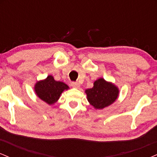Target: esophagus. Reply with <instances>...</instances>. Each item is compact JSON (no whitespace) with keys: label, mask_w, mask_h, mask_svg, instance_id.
Instances as JSON below:
<instances>
[{"label":"esophagus","mask_w":157,"mask_h":157,"mask_svg":"<svg viewBox=\"0 0 157 157\" xmlns=\"http://www.w3.org/2000/svg\"><path fill=\"white\" fill-rule=\"evenodd\" d=\"M71 86L74 88H79V87H80V84H79V82H71Z\"/></svg>","instance_id":"esophagus-1"}]
</instances>
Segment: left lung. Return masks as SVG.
<instances>
[{"label": "left lung", "instance_id": "left-lung-1", "mask_svg": "<svg viewBox=\"0 0 157 157\" xmlns=\"http://www.w3.org/2000/svg\"><path fill=\"white\" fill-rule=\"evenodd\" d=\"M88 101L95 109H102L113 103L117 98L119 90L111 82L102 78L96 80L92 89L86 90Z\"/></svg>", "mask_w": 157, "mask_h": 157}]
</instances>
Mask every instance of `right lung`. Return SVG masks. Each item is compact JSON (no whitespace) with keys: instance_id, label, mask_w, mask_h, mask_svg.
<instances>
[{"instance_id":"add662e5","label":"right lung","mask_w":157,"mask_h":157,"mask_svg":"<svg viewBox=\"0 0 157 157\" xmlns=\"http://www.w3.org/2000/svg\"><path fill=\"white\" fill-rule=\"evenodd\" d=\"M68 86L66 83L54 80V77L49 75L46 80L37 82L35 85V92L41 100L46 103L52 105L57 102L61 93Z\"/></svg>"}]
</instances>
